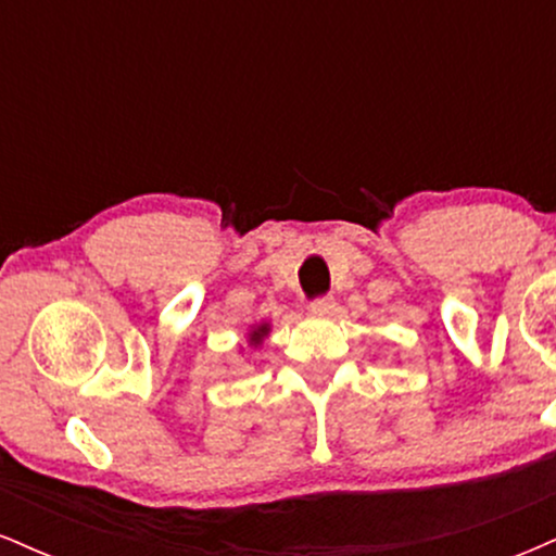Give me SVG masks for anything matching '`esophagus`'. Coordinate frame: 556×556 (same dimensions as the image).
I'll return each mask as SVG.
<instances>
[{
    "instance_id": "esophagus-1",
    "label": "esophagus",
    "mask_w": 556,
    "mask_h": 556,
    "mask_svg": "<svg viewBox=\"0 0 556 556\" xmlns=\"http://www.w3.org/2000/svg\"><path fill=\"white\" fill-rule=\"evenodd\" d=\"M311 311H314V314H318V316L331 314V311H334V298H331V295L314 298V300H311Z\"/></svg>"
}]
</instances>
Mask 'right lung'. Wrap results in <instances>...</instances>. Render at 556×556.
Here are the masks:
<instances>
[{
    "instance_id": "1",
    "label": "right lung",
    "mask_w": 556,
    "mask_h": 556,
    "mask_svg": "<svg viewBox=\"0 0 556 556\" xmlns=\"http://www.w3.org/2000/svg\"><path fill=\"white\" fill-rule=\"evenodd\" d=\"M266 334V327H258L256 331H253V334H251V342L253 344H258L261 342V337H264Z\"/></svg>"
}]
</instances>
